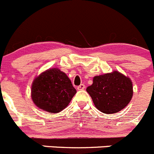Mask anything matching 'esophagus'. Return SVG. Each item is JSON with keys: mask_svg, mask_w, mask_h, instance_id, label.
I'll return each mask as SVG.
<instances>
[{"mask_svg": "<svg viewBox=\"0 0 154 154\" xmlns=\"http://www.w3.org/2000/svg\"><path fill=\"white\" fill-rule=\"evenodd\" d=\"M84 88H85V85L84 84H80V85H79L78 87H77V90L78 91H81V90H84Z\"/></svg>", "mask_w": 154, "mask_h": 154, "instance_id": "1", "label": "esophagus"}]
</instances>
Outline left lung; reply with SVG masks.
<instances>
[{
	"mask_svg": "<svg viewBox=\"0 0 154 154\" xmlns=\"http://www.w3.org/2000/svg\"><path fill=\"white\" fill-rule=\"evenodd\" d=\"M94 105L102 113H117L127 106L133 97L131 79L118 71L96 76L87 88Z\"/></svg>",
	"mask_w": 154,
	"mask_h": 154,
	"instance_id": "obj_1",
	"label": "left lung"
}]
</instances>
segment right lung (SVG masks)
Segmentation results:
<instances>
[{
    "instance_id": "1",
    "label": "right lung",
    "mask_w": 154,
    "mask_h": 154,
    "mask_svg": "<svg viewBox=\"0 0 154 154\" xmlns=\"http://www.w3.org/2000/svg\"><path fill=\"white\" fill-rule=\"evenodd\" d=\"M76 93L68 77L57 68L50 69L36 77L31 87L36 106L51 113L67 107Z\"/></svg>"
}]
</instances>
